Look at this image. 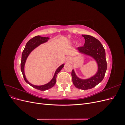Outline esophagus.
<instances>
[{
    "mask_svg": "<svg viewBox=\"0 0 125 125\" xmlns=\"http://www.w3.org/2000/svg\"><path fill=\"white\" fill-rule=\"evenodd\" d=\"M67 60H70V58L68 57V58H67Z\"/></svg>",
    "mask_w": 125,
    "mask_h": 125,
    "instance_id": "obj_1",
    "label": "esophagus"
}]
</instances>
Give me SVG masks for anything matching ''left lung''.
Returning a JSON list of instances; mask_svg holds the SVG:
<instances>
[{
    "label": "left lung",
    "instance_id": "8db88e82",
    "mask_svg": "<svg viewBox=\"0 0 125 125\" xmlns=\"http://www.w3.org/2000/svg\"><path fill=\"white\" fill-rule=\"evenodd\" d=\"M85 39L83 46L78 47L77 50L82 54L92 57L96 60L98 66L96 73L87 79L78 78L73 69L72 80L74 85L81 90H88L95 87L103 80L107 70V62L105 57V51L100 42L95 37L89 35H82Z\"/></svg>",
    "mask_w": 125,
    "mask_h": 125
}]
</instances>
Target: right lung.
<instances>
[{
	"mask_svg": "<svg viewBox=\"0 0 125 125\" xmlns=\"http://www.w3.org/2000/svg\"><path fill=\"white\" fill-rule=\"evenodd\" d=\"M49 39L50 38H49L48 37H42L39 35L36 36L35 37H33L32 39L30 40L27 43H26L25 48L22 54L21 62V70L22 73V74H23V76L25 81L31 86H32L33 88L41 91L47 90L49 89L52 88V87H53L54 86L56 82L57 75L59 72L62 69V68L64 66V64H62V65L59 66L58 68L57 69V70L55 71V73L54 74L53 78H52V80L50 82H49L48 83L46 84L42 85H39V86L35 85L30 83L26 80V79L25 78V75L24 74V65L25 63L26 60L27 59L29 54L31 53V52L33 50H34L36 47L39 46L40 44L46 42L48 41Z\"/></svg>",
	"mask_w": 125,
	"mask_h": 125,
	"instance_id": "1",
	"label": "right lung"
}]
</instances>
